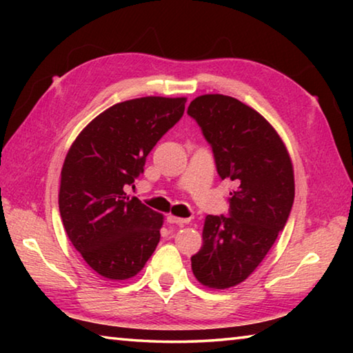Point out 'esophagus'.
Listing matches in <instances>:
<instances>
[{
    "label": "esophagus",
    "mask_w": 353,
    "mask_h": 353,
    "mask_svg": "<svg viewBox=\"0 0 353 353\" xmlns=\"http://www.w3.org/2000/svg\"><path fill=\"white\" fill-rule=\"evenodd\" d=\"M166 223L176 224V225H185L190 223V218H177L174 214H168V216H166Z\"/></svg>",
    "instance_id": "1"
}]
</instances>
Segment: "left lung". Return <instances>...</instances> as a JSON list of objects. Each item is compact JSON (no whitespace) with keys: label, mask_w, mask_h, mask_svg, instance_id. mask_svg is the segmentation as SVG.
<instances>
[{"label":"left lung","mask_w":353,"mask_h":353,"mask_svg":"<svg viewBox=\"0 0 353 353\" xmlns=\"http://www.w3.org/2000/svg\"><path fill=\"white\" fill-rule=\"evenodd\" d=\"M188 115L212 146L219 177L235 183L227 216L205 218L191 270L208 288H230L255 271L283 230L294 202L292 165L274 128L241 101L204 94Z\"/></svg>","instance_id":"left-lung-1"}]
</instances>
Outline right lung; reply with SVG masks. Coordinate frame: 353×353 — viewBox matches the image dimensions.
Instances as JSON below:
<instances>
[{"label":"right lung","instance_id":"add662e5","mask_svg":"<svg viewBox=\"0 0 353 353\" xmlns=\"http://www.w3.org/2000/svg\"><path fill=\"white\" fill-rule=\"evenodd\" d=\"M185 98L124 101L98 115L65 157L59 210L70 241L99 276L139 274L160 241L163 216L124 193L148 154L182 118Z\"/></svg>","mask_w":353,"mask_h":353}]
</instances>
